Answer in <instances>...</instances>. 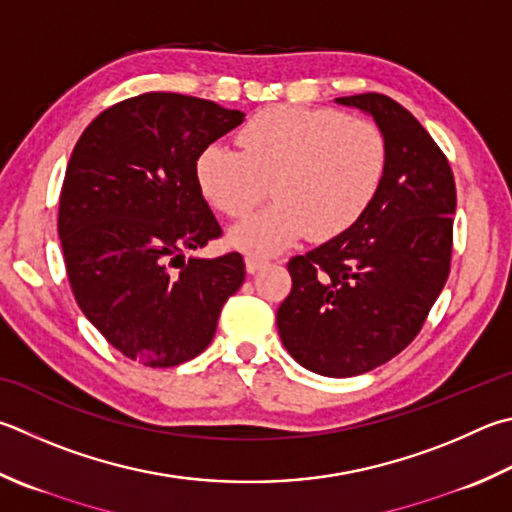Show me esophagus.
Segmentation results:
<instances>
[{
  "instance_id": "1",
  "label": "esophagus",
  "mask_w": 512,
  "mask_h": 512,
  "mask_svg": "<svg viewBox=\"0 0 512 512\" xmlns=\"http://www.w3.org/2000/svg\"><path fill=\"white\" fill-rule=\"evenodd\" d=\"M264 266H266V259L257 257V255H248L246 257V271L248 273H257L259 268H264Z\"/></svg>"
}]
</instances>
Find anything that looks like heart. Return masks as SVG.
I'll use <instances>...</instances> for the list:
<instances>
[{"label": "heart", "mask_w": 512, "mask_h": 512, "mask_svg": "<svg viewBox=\"0 0 512 512\" xmlns=\"http://www.w3.org/2000/svg\"><path fill=\"white\" fill-rule=\"evenodd\" d=\"M239 150L212 143L194 165L212 206L241 217L266 197L271 206L230 228V244L273 255L309 232L327 241L360 221L387 170V143L365 118L295 105L259 111L239 132Z\"/></svg>", "instance_id": "1"}]
</instances>
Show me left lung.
<instances>
[{
    "label": "left lung",
    "mask_w": 512,
    "mask_h": 512,
    "mask_svg": "<svg viewBox=\"0 0 512 512\" xmlns=\"http://www.w3.org/2000/svg\"><path fill=\"white\" fill-rule=\"evenodd\" d=\"M374 118L387 170L353 228L288 262L277 309L286 351L313 374L349 378L392 360L421 331L450 273L457 190L425 127L383 94L336 98Z\"/></svg>",
    "instance_id": "1"
}]
</instances>
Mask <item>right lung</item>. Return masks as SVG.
Here are the masks:
<instances>
[{"instance_id": "1", "label": "right lung", "mask_w": 512, "mask_h": 512, "mask_svg": "<svg viewBox=\"0 0 512 512\" xmlns=\"http://www.w3.org/2000/svg\"><path fill=\"white\" fill-rule=\"evenodd\" d=\"M244 111L152 91L91 120L71 152L58 232L85 318L129 360L176 367L206 349L244 284L239 253L190 255L221 235L194 165Z\"/></svg>"}]
</instances>
